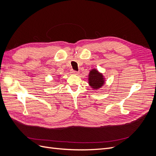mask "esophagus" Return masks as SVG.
Wrapping results in <instances>:
<instances>
[{"label":"esophagus","instance_id":"obj_1","mask_svg":"<svg viewBox=\"0 0 156 156\" xmlns=\"http://www.w3.org/2000/svg\"><path fill=\"white\" fill-rule=\"evenodd\" d=\"M72 74H73V75H78L79 72H76V71H74V70H72Z\"/></svg>","mask_w":156,"mask_h":156}]
</instances>
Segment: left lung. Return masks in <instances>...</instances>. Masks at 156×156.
Masks as SVG:
<instances>
[{
  "label": "left lung",
  "instance_id": "1",
  "mask_svg": "<svg viewBox=\"0 0 156 156\" xmlns=\"http://www.w3.org/2000/svg\"><path fill=\"white\" fill-rule=\"evenodd\" d=\"M105 78L103 74L96 69H92L88 74V84L94 90L101 88L105 84Z\"/></svg>",
  "mask_w": 156,
  "mask_h": 156
}]
</instances>
